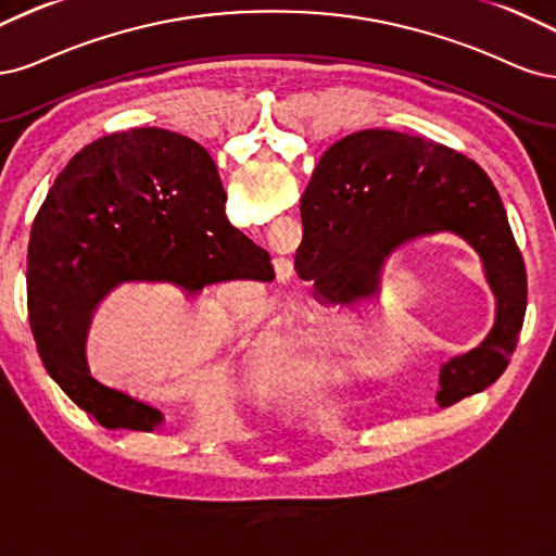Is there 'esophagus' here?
Listing matches in <instances>:
<instances>
[{"instance_id":"1","label":"esophagus","mask_w":556,"mask_h":556,"mask_svg":"<svg viewBox=\"0 0 556 556\" xmlns=\"http://www.w3.org/2000/svg\"><path fill=\"white\" fill-rule=\"evenodd\" d=\"M291 275H293V265H291V261L279 258V261H277V277H279V279H289Z\"/></svg>"}]
</instances>
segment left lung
<instances>
[{
  "mask_svg": "<svg viewBox=\"0 0 556 556\" xmlns=\"http://www.w3.org/2000/svg\"><path fill=\"white\" fill-rule=\"evenodd\" d=\"M300 203L295 273L330 302L369 293L392 249L434 232L467 240L485 265L496 320L485 342L441 367L439 406L506 371L527 312V270L492 180L439 142L390 129L355 131L320 156Z\"/></svg>",
  "mask_w": 556,
  "mask_h": 556,
  "instance_id": "8db88e82",
  "label": "left lung"
}]
</instances>
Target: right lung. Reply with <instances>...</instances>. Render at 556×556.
<instances>
[{"label":"right lung","instance_id":"1","mask_svg":"<svg viewBox=\"0 0 556 556\" xmlns=\"http://www.w3.org/2000/svg\"><path fill=\"white\" fill-rule=\"evenodd\" d=\"M217 166L199 142L131 129L83 148L50 187L27 249L29 328L46 371L109 429L152 432L164 414L92 379L85 337L119 283L273 281L270 254L226 217Z\"/></svg>","mask_w":556,"mask_h":556}]
</instances>
